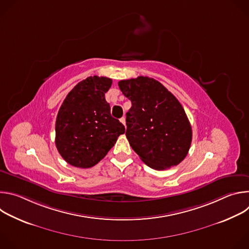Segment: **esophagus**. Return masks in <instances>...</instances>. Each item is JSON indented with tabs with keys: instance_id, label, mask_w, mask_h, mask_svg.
Returning a JSON list of instances; mask_svg holds the SVG:
<instances>
[{
	"instance_id": "34e87169",
	"label": "esophagus",
	"mask_w": 249,
	"mask_h": 249,
	"mask_svg": "<svg viewBox=\"0 0 249 249\" xmlns=\"http://www.w3.org/2000/svg\"><path fill=\"white\" fill-rule=\"evenodd\" d=\"M120 122L124 125V126H126V120H125V117H122V118H120Z\"/></svg>"
}]
</instances>
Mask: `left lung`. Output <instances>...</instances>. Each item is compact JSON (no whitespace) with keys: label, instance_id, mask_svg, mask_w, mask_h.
Returning a JSON list of instances; mask_svg holds the SVG:
<instances>
[{"label":"left lung","instance_id":"obj_1","mask_svg":"<svg viewBox=\"0 0 249 249\" xmlns=\"http://www.w3.org/2000/svg\"><path fill=\"white\" fill-rule=\"evenodd\" d=\"M118 86L132 102L126 113V136L132 149L154 169L179 164L192 141L191 125L180 102L149 77L123 80Z\"/></svg>","mask_w":249,"mask_h":249}]
</instances>
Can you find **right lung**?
Masks as SVG:
<instances>
[{"label":"right lung","instance_id":"right-lung-1","mask_svg":"<svg viewBox=\"0 0 249 249\" xmlns=\"http://www.w3.org/2000/svg\"><path fill=\"white\" fill-rule=\"evenodd\" d=\"M112 80L89 77L71 90L59 109L55 144L71 165L89 168L100 161L125 133L124 125L110 114L105 100Z\"/></svg>","mask_w":249,"mask_h":249}]
</instances>
